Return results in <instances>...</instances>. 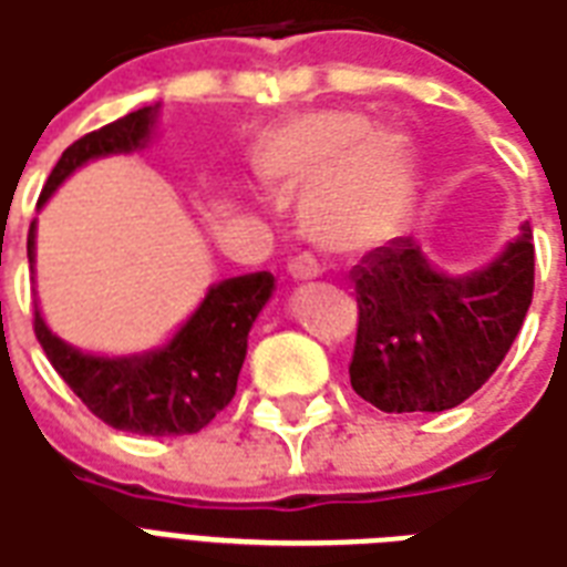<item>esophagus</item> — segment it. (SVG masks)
<instances>
[{
    "instance_id": "34e87169",
    "label": "esophagus",
    "mask_w": 567,
    "mask_h": 567,
    "mask_svg": "<svg viewBox=\"0 0 567 567\" xmlns=\"http://www.w3.org/2000/svg\"><path fill=\"white\" fill-rule=\"evenodd\" d=\"M287 271L292 280H313L322 275V268H319V262L310 254H299V257L289 259Z\"/></svg>"
}]
</instances>
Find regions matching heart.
Masks as SVG:
<instances>
[{
    "mask_svg": "<svg viewBox=\"0 0 567 567\" xmlns=\"http://www.w3.org/2000/svg\"><path fill=\"white\" fill-rule=\"evenodd\" d=\"M266 173L289 190H308L301 218L322 248L361 254L389 241L415 197V146L398 127H373L349 110L289 122L266 148Z\"/></svg>",
    "mask_w": 567,
    "mask_h": 567,
    "instance_id": "heart-1",
    "label": "heart"
}]
</instances>
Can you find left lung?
<instances>
[{
    "mask_svg": "<svg viewBox=\"0 0 567 567\" xmlns=\"http://www.w3.org/2000/svg\"><path fill=\"white\" fill-rule=\"evenodd\" d=\"M359 338L349 382L382 412H445L491 380L535 287L529 220L487 266L449 275L412 236L352 266Z\"/></svg>",
    "mask_w": 567,
    "mask_h": 567,
    "instance_id": "obj_1",
    "label": "left lung"
}]
</instances>
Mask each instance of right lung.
<instances>
[{
	"label": "right lung",
	"instance_id": "1",
	"mask_svg": "<svg viewBox=\"0 0 567 567\" xmlns=\"http://www.w3.org/2000/svg\"><path fill=\"white\" fill-rule=\"evenodd\" d=\"M157 113L161 104L140 106L71 143L47 178L38 208H44L59 185L89 161L146 148L157 131ZM35 236L38 220H32L25 238L32 271ZM271 296V271L218 280L167 343L127 355H95L71 347L50 331L38 301L35 334L59 377L104 424L140 436H185L206 427L233 400L238 370L248 355V334Z\"/></svg>",
	"mask_w": 567,
	"mask_h": 567
}]
</instances>
